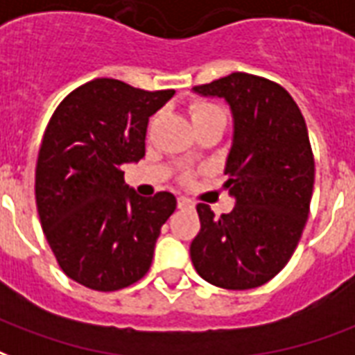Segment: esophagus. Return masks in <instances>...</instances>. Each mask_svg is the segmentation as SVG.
Segmentation results:
<instances>
[{
  "instance_id": "obj_1",
  "label": "esophagus",
  "mask_w": 355,
  "mask_h": 355,
  "mask_svg": "<svg viewBox=\"0 0 355 355\" xmlns=\"http://www.w3.org/2000/svg\"><path fill=\"white\" fill-rule=\"evenodd\" d=\"M177 205H178V209H193V203H191L190 199H186V198H178Z\"/></svg>"
}]
</instances>
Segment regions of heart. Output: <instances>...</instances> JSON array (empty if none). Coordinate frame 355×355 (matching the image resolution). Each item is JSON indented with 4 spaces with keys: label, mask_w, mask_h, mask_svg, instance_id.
I'll return each instance as SVG.
<instances>
[{
    "label": "heart",
    "mask_w": 355,
    "mask_h": 355,
    "mask_svg": "<svg viewBox=\"0 0 355 355\" xmlns=\"http://www.w3.org/2000/svg\"><path fill=\"white\" fill-rule=\"evenodd\" d=\"M190 116L193 125H196L205 122V120H209V118L224 116V112H222L220 107L209 103V101H193V103L190 105ZM193 178H196V173H193V171H182V173L178 175V182H180V184H191Z\"/></svg>",
    "instance_id": "b5f03b06"
}]
</instances>
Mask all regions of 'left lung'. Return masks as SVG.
Here are the masks:
<instances>
[{
    "mask_svg": "<svg viewBox=\"0 0 355 355\" xmlns=\"http://www.w3.org/2000/svg\"><path fill=\"white\" fill-rule=\"evenodd\" d=\"M193 90L224 97L233 111L225 188L237 203L222 216L198 205L191 263L209 284L252 290L284 269L303 235L314 188L309 131L293 97L269 78L231 73Z\"/></svg>",
    "mask_w": 355,
    "mask_h": 355,
    "instance_id": "8db88e82",
    "label": "left lung"
}]
</instances>
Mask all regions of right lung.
<instances>
[{"mask_svg": "<svg viewBox=\"0 0 355 355\" xmlns=\"http://www.w3.org/2000/svg\"><path fill=\"white\" fill-rule=\"evenodd\" d=\"M173 94L94 78L64 97L44 130L35 167L41 227L60 269L90 290L141 280L177 209L169 191L128 190L122 171L144 156L148 118Z\"/></svg>", "mask_w": 355, "mask_h": 355, "instance_id": "add662e5", "label": "right lung"}]
</instances>
